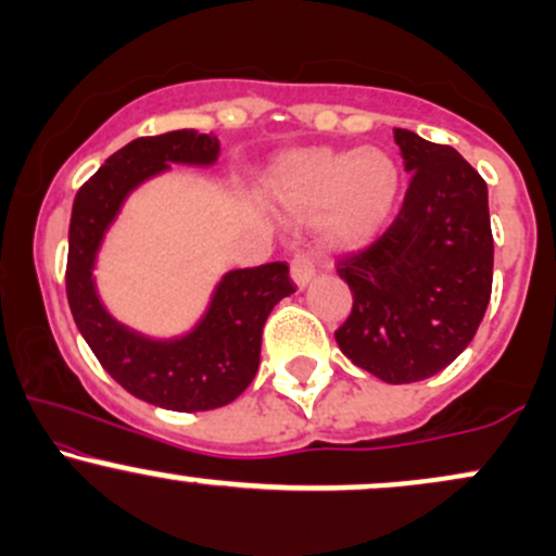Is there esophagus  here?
<instances>
[{
	"instance_id": "1",
	"label": "esophagus",
	"mask_w": 556,
	"mask_h": 556,
	"mask_svg": "<svg viewBox=\"0 0 556 556\" xmlns=\"http://www.w3.org/2000/svg\"><path fill=\"white\" fill-rule=\"evenodd\" d=\"M290 274H292V282L298 287H308L311 279L316 277V261L308 256V253H298L290 264Z\"/></svg>"
}]
</instances>
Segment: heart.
<instances>
[{
    "instance_id": "heart-1",
    "label": "heart",
    "mask_w": 556,
    "mask_h": 556,
    "mask_svg": "<svg viewBox=\"0 0 556 556\" xmlns=\"http://www.w3.org/2000/svg\"><path fill=\"white\" fill-rule=\"evenodd\" d=\"M271 193L295 214H318L327 235L361 245L381 232L397 208L400 162L389 151L305 149L279 159L269 172Z\"/></svg>"
}]
</instances>
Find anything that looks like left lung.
Returning <instances> with one entry per match:
<instances>
[{
  "mask_svg": "<svg viewBox=\"0 0 556 556\" xmlns=\"http://www.w3.org/2000/svg\"><path fill=\"white\" fill-rule=\"evenodd\" d=\"M394 140L410 185L387 232L337 264L353 311L334 340L363 371L410 384L444 371L476 337L494 238L486 182L452 146L402 127Z\"/></svg>",
  "mask_w": 556,
  "mask_h": 556,
  "instance_id": "obj_1",
  "label": "left lung"
}]
</instances>
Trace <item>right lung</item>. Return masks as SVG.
<instances>
[{"instance_id": "right-lung-1", "label": "right lung", "mask_w": 556, "mask_h": 556, "mask_svg": "<svg viewBox=\"0 0 556 556\" xmlns=\"http://www.w3.org/2000/svg\"><path fill=\"white\" fill-rule=\"evenodd\" d=\"M219 140L198 130L136 138L83 182L73 203L67 248V303L83 340L104 371L151 405L177 413L214 410L245 392L261 361V331L279 300L292 295L285 261L235 269L216 285L208 311L188 334L151 340L106 314L93 266L104 232L140 182L169 164H214Z\"/></svg>"}]
</instances>
